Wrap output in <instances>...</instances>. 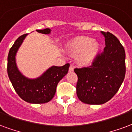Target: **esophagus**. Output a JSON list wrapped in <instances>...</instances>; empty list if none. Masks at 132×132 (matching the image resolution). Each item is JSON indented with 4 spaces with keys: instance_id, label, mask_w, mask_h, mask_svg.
<instances>
[{
    "instance_id": "1",
    "label": "esophagus",
    "mask_w": 132,
    "mask_h": 132,
    "mask_svg": "<svg viewBox=\"0 0 132 132\" xmlns=\"http://www.w3.org/2000/svg\"><path fill=\"white\" fill-rule=\"evenodd\" d=\"M69 70V71H70V72H72V71H73V66H70Z\"/></svg>"
}]
</instances>
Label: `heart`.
<instances>
[{"label": "heart", "mask_w": 132, "mask_h": 132, "mask_svg": "<svg viewBox=\"0 0 132 132\" xmlns=\"http://www.w3.org/2000/svg\"><path fill=\"white\" fill-rule=\"evenodd\" d=\"M67 50L73 56H77V61L82 65H89L96 58L99 51V44L93 38L81 36L69 44Z\"/></svg>", "instance_id": "obj_1"}]
</instances>
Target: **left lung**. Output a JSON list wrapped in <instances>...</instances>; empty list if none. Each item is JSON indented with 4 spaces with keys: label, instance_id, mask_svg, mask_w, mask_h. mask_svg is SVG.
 I'll list each match as a JSON object with an SVG mask.
<instances>
[{
    "label": "left lung",
    "instance_id": "left-lung-1",
    "mask_svg": "<svg viewBox=\"0 0 132 132\" xmlns=\"http://www.w3.org/2000/svg\"><path fill=\"white\" fill-rule=\"evenodd\" d=\"M106 47L89 67L75 69L78 76L76 93L82 102L100 105L117 93L125 76V52L116 36L101 31Z\"/></svg>",
    "mask_w": 132,
    "mask_h": 132
}]
</instances>
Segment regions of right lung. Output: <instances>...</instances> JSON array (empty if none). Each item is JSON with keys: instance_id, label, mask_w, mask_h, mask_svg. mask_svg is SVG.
I'll use <instances>...</instances> for the list:
<instances>
[{"instance_id": "obj_1", "label": "right lung", "mask_w": 132, "mask_h": 132, "mask_svg": "<svg viewBox=\"0 0 132 132\" xmlns=\"http://www.w3.org/2000/svg\"><path fill=\"white\" fill-rule=\"evenodd\" d=\"M38 33L50 34L51 29L36 30ZM24 34L14 42L7 56V74L12 85L17 94L24 101L31 103H45L51 101L55 94L59 82L66 76L70 66L66 63L63 66H53L49 68L42 76L35 79L26 78L17 68L16 54L24 38Z\"/></svg>"}]
</instances>
